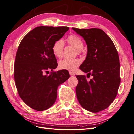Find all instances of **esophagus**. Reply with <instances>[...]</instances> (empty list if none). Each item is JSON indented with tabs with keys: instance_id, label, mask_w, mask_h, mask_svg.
<instances>
[{
	"instance_id": "esophagus-1",
	"label": "esophagus",
	"mask_w": 134,
	"mask_h": 134,
	"mask_svg": "<svg viewBox=\"0 0 134 134\" xmlns=\"http://www.w3.org/2000/svg\"><path fill=\"white\" fill-rule=\"evenodd\" d=\"M69 74H70V75H75V74L74 73V72H71V71H70L69 72Z\"/></svg>"
}]
</instances>
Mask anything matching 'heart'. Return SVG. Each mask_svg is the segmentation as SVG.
<instances>
[{"mask_svg": "<svg viewBox=\"0 0 134 134\" xmlns=\"http://www.w3.org/2000/svg\"><path fill=\"white\" fill-rule=\"evenodd\" d=\"M67 42L70 45L73 46L78 53H80L84 47V43L82 40L78 36L75 35H72L68 37L67 38ZM64 46V42L62 40H58L54 43L52 47V50L54 55L56 58H60L62 57ZM80 63V61L78 59H64L60 61L59 65V68L62 69L73 71L75 68L79 65Z\"/></svg>", "mask_w": 134, "mask_h": 134, "instance_id": "1", "label": "heart"}]
</instances>
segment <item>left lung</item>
Masks as SVG:
<instances>
[{
	"label": "left lung",
	"instance_id": "8db88e82",
	"mask_svg": "<svg viewBox=\"0 0 134 134\" xmlns=\"http://www.w3.org/2000/svg\"><path fill=\"white\" fill-rule=\"evenodd\" d=\"M84 38L87 54L80 69L92 76L88 82L84 75H76V94L83 108L98 112L107 108L116 98L120 83L119 57L112 40L99 28H72Z\"/></svg>",
	"mask_w": 134,
	"mask_h": 134
}]
</instances>
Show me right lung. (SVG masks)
I'll return each mask as SVG.
<instances>
[{"label": "right lung", "mask_w": 134, "mask_h": 134, "mask_svg": "<svg viewBox=\"0 0 134 134\" xmlns=\"http://www.w3.org/2000/svg\"><path fill=\"white\" fill-rule=\"evenodd\" d=\"M69 30L67 27L40 26L28 33L20 43L14 66V77L22 100L42 111L55 102L58 86L69 78L66 70L45 75L58 66L52 47Z\"/></svg>", "instance_id": "1"}]
</instances>
